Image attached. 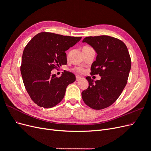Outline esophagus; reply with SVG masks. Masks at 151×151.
I'll list each match as a JSON object with an SVG mask.
<instances>
[{
	"label": "esophagus",
	"instance_id": "34e87169",
	"mask_svg": "<svg viewBox=\"0 0 151 151\" xmlns=\"http://www.w3.org/2000/svg\"><path fill=\"white\" fill-rule=\"evenodd\" d=\"M82 79V77H81L78 76H76V81H79V80H80V79Z\"/></svg>",
	"mask_w": 151,
	"mask_h": 151
}]
</instances>
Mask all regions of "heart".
<instances>
[{"label":"heart","instance_id":"b5f03b06","mask_svg":"<svg viewBox=\"0 0 151 151\" xmlns=\"http://www.w3.org/2000/svg\"><path fill=\"white\" fill-rule=\"evenodd\" d=\"M85 47H87V46H85L83 48H85ZM76 70L79 72V73H83L84 72V68H82V67H76Z\"/></svg>","mask_w":151,"mask_h":151}]
</instances>
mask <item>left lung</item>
<instances>
[{
  "label": "left lung",
  "instance_id": "1",
  "mask_svg": "<svg viewBox=\"0 0 151 151\" xmlns=\"http://www.w3.org/2000/svg\"><path fill=\"white\" fill-rule=\"evenodd\" d=\"M83 42L92 47L97 56L91 67V75L99 74L101 79H86L89 86L82 92L86 104L94 109L106 108L115 103L127 83L131 58L125 44L119 39L102 35L86 37Z\"/></svg>",
  "mask_w": 151,
  "mask_h": 151
}]
</instances>
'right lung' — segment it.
<instances>
[{"mask_svg": "<svg viewBox=\"0 0 151 151\" xmlns=\"http://www.w3.org/2000/svg\"><path fill=\"white\" fill-rule=\"evenodd\" d=\"M81 39L42 32L27 44L22 56L21 73L27 92L38 106H56L64 97L67 86L76 81L70 72L64 71L60 77L51 72L67 64L65 52Z\"/></svg>", "mask_w": 151, "mask_h": 151, "instance_id": "add662e5", "label": "right lung"}]
</instances>
